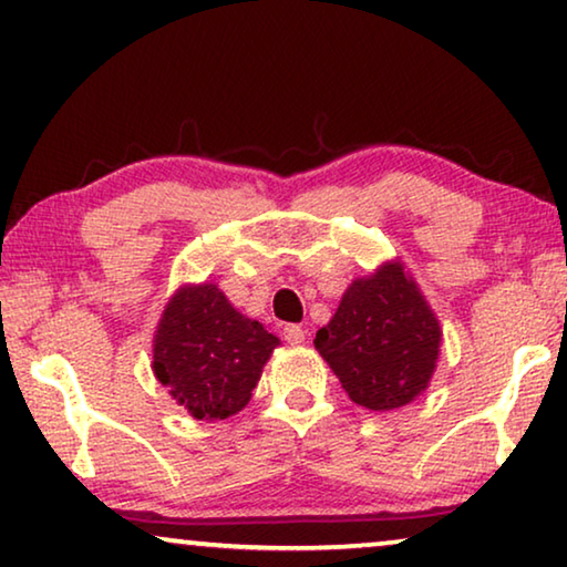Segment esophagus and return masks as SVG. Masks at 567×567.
<instances>
[{"label":"esophagus","instance_id":"obj_1","mask_svg":"<svg viewBox=\"0 0 567 567\" xmlns=\"http://www.w3.org/2000/svg\"><path fill=\"white\" fill-rule=\"evenodd\" d=\"M306 329H302V326H295V323H290V326H285L282 329V339L287 341V344H302V341H306Z\"/></svg>","mask_w":567,"mask_h":567}]
</instances>
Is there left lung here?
I'll return each mask as SVG.
<instances>
[{"mask_svg":"<svg viewBox=\"0 0 567 567\" xmlns=\"http://www.w3.org/2000/svg\"><path fill=\"white\" fill-rule=\"evenodd\" d=\"M313 344L357 405L395 411L432 382L442 326L403 261L393 259L352 280Z\"/></svg>","mask_w":567,"mask_h":567,"instance_id":"8db88e82","label":"left lung"}]
</instances>
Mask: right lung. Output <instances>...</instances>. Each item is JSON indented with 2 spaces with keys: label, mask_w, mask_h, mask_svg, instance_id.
<instances>
[{
  "label": "right lung",
  "mask_w": 567,
  "mask_h": 567,
  "mask_svg": "<svg viewBox=\"0 0 567 567\" xmlns=\"http://www.w3.org/2000/svg\"><path fill=\"white\" fill-rule=\"evenodd\" d=\"M280 339L238 313L215 282L174 290L154 333L156 380L189 416L223 421L251 401Z\"/></svg>",
  "instance_id": "obj_1"
}]
</instances>
